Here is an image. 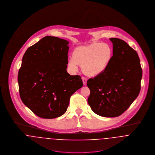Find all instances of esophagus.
Wrapping results in <instances>:
<instances>
[{"mask_svg":"<svg viewBox=\"0 0 155 155\" xmlns=\"http://www.w3.org/2000/svg\"><path fill=\"white\" fill-rule=\"evenodd\" d=\"M82 80H83V84H84V85H86V84H87V78H86L85 77H82Z\"/></svg>","mask_w":155,"mask_h":155,"instance_id":"34e87169","label":"esophagus"}]
</instances>
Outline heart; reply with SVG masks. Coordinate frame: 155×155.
I'll list each match as a JSON object with an SVG mask.
<instances>
[{"instance_id": "b5f03b06", "label": "heart", "mask_w": 155, "mask_h": 155, "mask_svg": "<svg viewBox=\"0 0 155 155\" xmlns=\"http://www.w3.org/2000/svg\"><path fill=\"white\" fill-rule=\"evenodd\" d=\"M74 58L68 61V66L74 71L78 64L83 66L84 72L89 76H96L103 72L109 64L112 51L110 47L103 43H94L80 46L74 52Z\"/></svg>"}]
</instances>
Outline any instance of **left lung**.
<instances>
[{"instance_id":"obj_1","label":"left lung","mask_w":155,"mask_h":155,"mask_svg":"<svg viewBox=\"0 0 155 155\" xmlns=\"http://www.w3.org/2000/svg\"><path fill=\"white\" fill-rule=\"evenodd\" d=\"M113 55L101 74L87 80L90 90L88 103L92 110L104 117L122 114L137 97L142 68L137 53L124 40L111 38Z\"/></svg>"}]
</instances>
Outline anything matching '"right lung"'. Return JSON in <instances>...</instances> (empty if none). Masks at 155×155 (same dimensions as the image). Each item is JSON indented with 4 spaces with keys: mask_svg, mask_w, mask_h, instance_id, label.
I'll return each mask as SVG.
<instances>
[{
    "mask_svg": "<svg viewBox=\"0 0 155 155\" xmlns=\"http://www.w3.org/2000/svg\"><path fill=\"white\" fill-rule=\"evenodd\" d=\"M68 41L46 36L27 49L18 75L23 103L37 116H62L71 96L83 85L81 76L67 72Z\"/></svg>",
    "mask_w": 155,
    "mask_h": 155,
    "instance_id": "obj_1",
    "label": "right lung"
}]
</instances>
